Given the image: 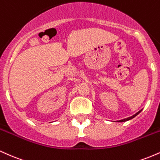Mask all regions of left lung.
<instances>
[{
	"mask_svg": "<svg viewBox=\"0 0 160 160\" xmlns=\"http://www.w3.org/2000/svg\"><path fill=\"white\" fill-rule=\"evenodd\" d=\"M141 111H138V112L137 113H135V115H133V116H132V117H128V118H126V119H123V120H120L119 121V122H125V121H127V120H131V119H132V118H134V117H136V116L139 113H140Z\"/></svg>",
	"mask_w": 160,
	"mask_h": 160,
	"instance_id": "1",
	"label": "left lung"
}]
</instances>
